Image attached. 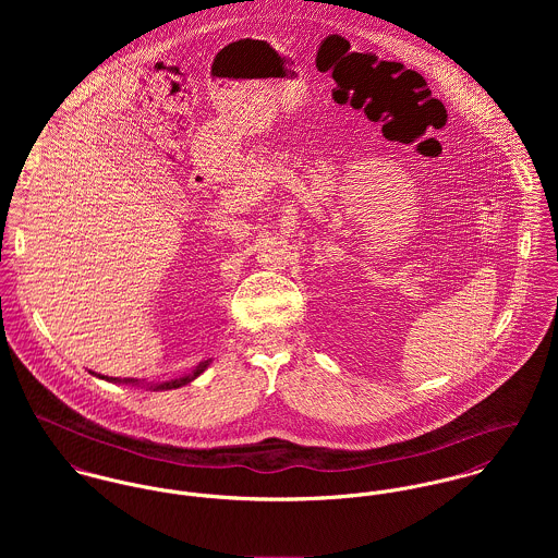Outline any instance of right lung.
<instances>
[{
	"mask_svg": "<svg viewBox=\"0 0 558 558\" xmlns=\"http://www.w3.org/2000/svg\"><path fill=\"white\" fill-rule=\"evenodd\" d=\"M210 365V361H204V363H199L191 374H186V376H182V378H175V380H165V383H159V385H150V389H155V391H169V389H180V387H184V385H189V383H193L206 367ZM94 374V372H92ZM98 378H102V380H109V383H126V385H140L135 378H124V380H118V378H107V376H100L98 374Z\"/></svg>",
	"mask_w": 558,
	"mask_h": 558,
	"instance_id": "obj_1",
	"label": "right lung"
}]
</instances>
